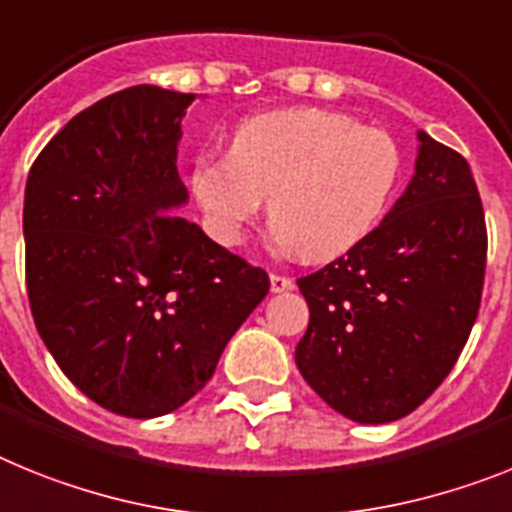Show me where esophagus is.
Here are the masks:
<instances>
[{
	"mask_svg": "<svg viewBox=\"0 0 512 512\" xmlns=\"http://www.w3.org/2000/svg\"><path fill=\"white\" fill-rule=\"evenodd\" d=\"M291 288H293V281L288 278V275H278V273L270 275V291L273 293H286L291 291Z\"/></svg>",
	"mask_w": 512,
	"mask_h": 512,
	"instance_id": "1",
	"label": "esophagus"
}]
</instances>
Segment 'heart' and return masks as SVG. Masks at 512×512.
<instances>
[{
  "label": "heart",
  "instance_id": "1",
  "mask_svg": "<svg viewBox=\"0 0 512 512\" xmlns=\"http://www.w3.org/2000/svg\"><path fill=\"white\" fill-rule=\"evenodd\" d=\"M402 146L350 115L293 108L244 118L229 154H201L188 185L208 237L234 247L268 198L273 237L306 262L361 247L397 198Z\"/></svg>",
  "mask_w": 512,
  "mask_h": 512
}]
</instances>
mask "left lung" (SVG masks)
<instances>
[{"label":"left lung","mask_w":512,"mask_h":512,"mask_svg":"<svg viewBox=\"0 0 512 512\" xmlns=\"http://www.w3.org/2000/svg\"><path fill=\"white\" fill-rule=\"evenodd\" d=\"M415 175L379 229L299 278L309 327L296 366L363 425L410 415L459 361L482 301L487 229L459 151L417 131Z\"/></svg>","instance_id":"obj_1"}]
</instances>
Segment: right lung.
Masks as SVG:
<instances>
[{
  "mask_svg": "<svg viewBox=\"0 0 512 512\" xmlns=\"http://www.w3.org/2000/svg\"><path fill=\"white\" fill-rule=\"evenodd\" d=\"M195 95L136 84L74 115L30 167L22 208L35 327L82 394L167 415L216 371L270 281L175 208Z\"/></svg>",
  "mask_w": 512,
  "mask_h": 512,
  "instance_id": "1",
  "label": "right lung"
}]
</instances>
